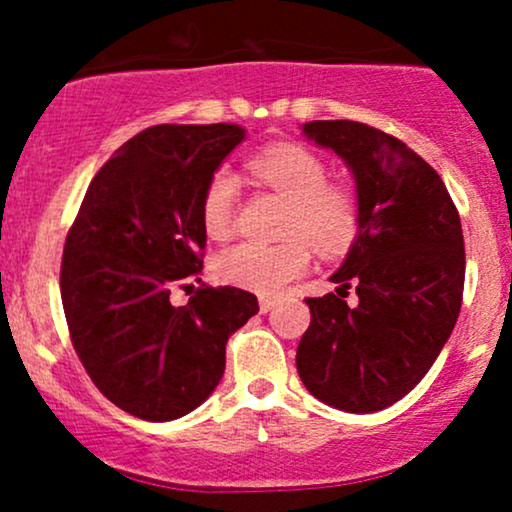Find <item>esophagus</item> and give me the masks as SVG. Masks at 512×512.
I'll use <instances>...</instances> for the list:
<instances>
[{
    "label": "esophagus",
    "instance_id": "obj_1",
    "mask_svg": "<svg viewBox=\"0 0 512 512\" xmlns=\"http://www.w3.org/2000/svg\"><path fill=\"white\" fill-rule=\"evenodd\" d=\"M272 308H274V298L260 296V310H262V313H269Z\"/></svg>",
    "mask_w": 512,
    "mask_h": 512
}]
</instances>
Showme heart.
<instances>
[{
    "label": "heart",
    "mask_w": 512,
    "mask_h": 512,
    "mask_svg": "<svg viewBox=\"0 0 512 512\" xmlns=\"http://www.w3.org/2000/svg\"><path fill=\"white\" fill-rule=\"evenodd\" d=\"M250 170L289 202L281 231L289 240L279 245L252 240L228 245L214 260L216 279L272 296L308 269V242L327 257L342 255L354 245L363 223L361 197L349 182H327V166L320 156L298 144H276L252 158ZM236 202V175L219 168L199 202V216L209 238H226L231 233Z\"/></svg>",
    "instance_id": "b5f03b06"
}]
</instances>
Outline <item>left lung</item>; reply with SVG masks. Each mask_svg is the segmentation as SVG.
I'll return each mask as SVG.
<instances>
[{"label": "left lung", "instance_id": "1", "mask_svg": "<svg viewBox=\"0 0 512 512\" xmlns=\"http://www.w3.org/2000/svg\"><path fill=\"white\" fill-rule=\"evenodd\" d=\"M303 134L344 158L363 223L330 276L337 296L305 298L296 368L320 402L370 414L414 390L452 334L464 289L460 214L436 170L397 137L354 120L305 122ZM351 285L354 309L338 296Z\"/></svg>", "mask_w": 512, "mask_h": 512}]
</instances>
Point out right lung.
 <instances>
[{"label":"right lung","mask_w":512,"mask_h":512,"mask_svg":"<svg viewBox=\"0 0 512 512\" xmlns=\"http://www.w3.org/2000/svg\"><path fill=\"white\" fill-rule=\"evenodd\" d=\"M243 139L226 122L144 129L98 170L67 233L60 291L72 344L93 385L137 419L197 409L219 385L228 337L260 310L236 286L202 284L170 303L202 272V192Z\"/></svg>","instance_id":"add662e5"}]
</instances>
